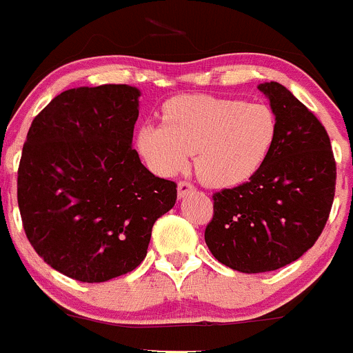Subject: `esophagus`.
I'll list each match as a JSON object with an SVG mask.
<instances>
[{
  "instance_id": "obj_1",
  "label": "esophagus",
  "mask_w": 353,
  "mask_h": 353,
  "mask_svg": "<svg viewBox=\"0 0 353 353\" xmlns=\"http://www.w3.org/2000/svg\"><path fill=\"white\" fill-rule=\"evenodd\" d=\"M194 190H196L194 183L185 182V180H180V182H179V197H180V199L187 197L190 192H194Z\"/></svg>"
}]
</instances>
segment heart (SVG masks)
Wrapping results in <instances>:
<instances>
[{
	"instance_id": "heart-1",
	"label": "heart",
	"mask_w": 353,
	"mask_h": 353,
	"mask_svg": "<svg viewBox=\"0 0 353 353\" xmlns=\"http://www.w3.org/2000/svg\"><path fill=\"white\" fill-rule=\"evenodd\" d=\"M277 116L265 103L213 95H179L163 105V124L137 135L142 156L174 174L196 154V173L211 187L244 182L263 164L277 139Z\"/></svg>"
}]
</instances>
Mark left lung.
I'll list each match as a JSON object with an SVG mask.
<instances>
[{
	"mask_svg": "<svg viewBox=\"0 0 353 353\" xmlns=\"http://www.w3.org/2000/svg\"><path fill=\"white\" fill-rule=\"evenodd\" d=\"M258 88L277 116V139L248 182L213 194L204 230L213 256L246 274L277 270L310 250L330 218L336 185V161L321 121L279 83Z\"/></svg>",
	"mask_w": 353,
	"mask_h": 353,
	"instance_id": "1",
	"label": "left lung"
}]
</instances>
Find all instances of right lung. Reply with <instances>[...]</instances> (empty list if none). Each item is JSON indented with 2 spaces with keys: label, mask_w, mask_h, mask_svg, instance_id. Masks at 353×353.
Segmentation results:
<instances>
[{
  "label": "right lung",
  "mask_w": 353,
  "mask_h": 353,
  "mask_svg": "<svg viewBox=\"0 0 353 353\" xmlns=\"http://www.w3.org/2000/svg\"><path fill=\"white\" fill-rule=\"evenodd\" d=\"M140 92L72 88L32 119L17 176L23 230L52 268L81 283L135 270L152 227L176 203L133 149Z\"/></svg>",
  "instance_id": "1"
}]
</instances>
